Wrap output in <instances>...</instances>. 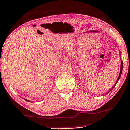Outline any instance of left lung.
Returning <instances> with one entry per match:
<instances>
[{
  "label": "left lung",
  "mask_w": 130,
  "mask_h": 130,
  "mask_svg": "<svg viewBox=\"0 0 130 130\" xmlns=\"http://www.w3.org/2000/svg\"><path fill=\"white\" fill-rule=\"evenodd\" d=\"M122 68H123V62L122 61H121V70H120V73H119V77H118V79H117V81H116V83L115 84V85L114 86H113V87L110 90V91L109 92H107V93H109L110 92L111 90L113 89V88H114L115 86V85H116V83H118V80H119V79L120 78V77H121V74H122Z\"/></svg>",
  "instance_id": "obj_1"
}]
</instances>
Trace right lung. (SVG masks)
Instances as JSON below:
<instances>
[{
    "instance_id": "obj_1",
    "label": "right lung",
    "mask_w": 130,
    "mask_h": 130,
    "mask_svg": "<svg viewBox=\"0 0 130 130\" xmlns=\"http://www.w3.org/2000/svg\"><path fill=\"white\" fill-rule=\"evenodd\" d=\"M24 100H25V99H24ZM26 100V101H29V100Z\"/></svg>"
}]
</instances>
